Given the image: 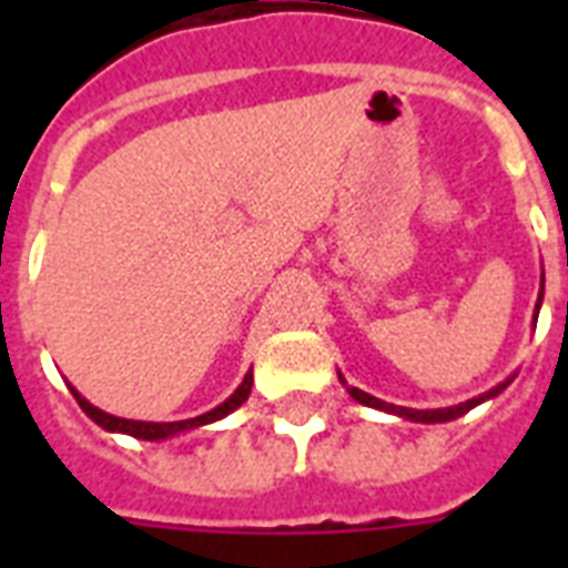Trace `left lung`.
<instances>
[{
    "mask_svg": "<svg viewBox=\"0 0 568 568\" xmlns=\"http://www.w3.org/2000/svg\"><path fill=\"white\" fill-rule=\"evenodd\" d=\"M542 283H546V276H542ZM539 306H542V288H539L537 306H534V324H537V318H539ZM338 379H342V386H345L347 392H351V397H354V400H359V404L374 406V409H383V413H392V415H397V418H406V422H422V424L454 422V418H459V415H466L468 409H475L477 404H484V400H489V397L501 395L504 388H507V386H510V383H513V377H507V379H504V383H498V386H495V388H489V392H484V395L471 397V400H466V404L445 406V409H409V406L386 404V400H379V397L368 395V392H363V388L347 386V379L342 377V372H338Z\"/></svg>",
    "mask_w": 568,
    "mask_h": 568,
    "instance_id": "left-lung-1",
    "label": "left lung"
}]
</instances>
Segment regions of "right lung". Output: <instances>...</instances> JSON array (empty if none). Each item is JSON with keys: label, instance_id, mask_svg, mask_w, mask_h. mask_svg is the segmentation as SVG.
<instances>
[{"label": "right lung", "instance_id": "obj_1", "mask_svg": "<svg viewBox=\"0 0 568 568\" xmlns=\"http://www.w3.org/2000/svg\"><path fill=\"white\" fill-rule=\"evenodd\" d=\"M250 386H253V372L244 374L241 386L235 388V392H232L221 406H214V409L196 415V418H185V422H132V418H120V415H111L105 413V409H100V406H93L91 400L79 395L73 386H70V392H73V397L84 409V415L100 424L102 430L126 433V436H135V439H144V442H162V439H171V436H180V433L185 430H196V427H205V424L221 422V418H226L230 413H235V409L247 400Z\"/></svg>", "mask_w": 568, "mask_h": 568}]
</instances>
